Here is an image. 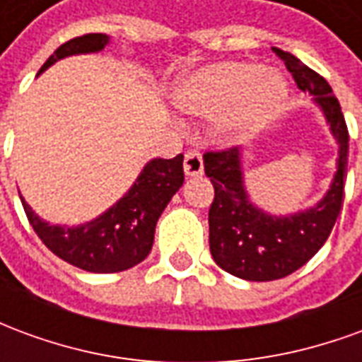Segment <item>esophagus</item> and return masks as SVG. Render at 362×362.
<instances>
[{
    "mask_svg": "<svg viewBox=\"0 0 362 362\" xmlns=\"http://www.w3.org/2000/svg\"><path fill=\"white\" fill-rule=\"evenodd\" d=\"M184 173L186 176H202L204 174V158L199 151H188L184 155Z\"/></svg>",
    "mask_w": 362,
    "mask_h": 362,
    "instance_id": "34e87169",
    "label": "esophagus"
}]
</instances>
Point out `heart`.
<instances>
[{
    "label": "heart",
    "instance_id": "b5f03b06",
    "mask_svg": "<svg viewBox=\"0 0 362 362\" xmlns=\"http://www.w3.org/2000/svg\"><path fill=\"white\" fill-rule=\"evenodd\" d=\"M173 98L188 114L219 116L221 132L228 137H244L275 116L287 85L277 71L254 62H219L182 77Z\"/></svg>",
    "mask_w": 362,
    "mask_h": 362
}]
</instances>
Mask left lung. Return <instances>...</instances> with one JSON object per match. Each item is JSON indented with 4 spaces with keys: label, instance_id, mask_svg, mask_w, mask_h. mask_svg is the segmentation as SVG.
Instances as JSON below:
<instances>
[{
    "label": "left lung",
    "instance_id": "8db88e82",
    "mask_svg": "<svg viewBox=\"0 0 362 362\" xmlns=\"http://www.w3.org/2000/svg\"><path fill=\"white\" fill-rule=\"evenodd\" d=\"M293 74L296 87L312 96L337 141V160L329 188L318 204L303 211L273 215L252 202L244 182V151L233 147L205 153V174L215 197L209 209V250L215 264L246 281H273L303 267L324 246L343 205L349 134L341 106L324 77L273 48Z\"/></svg>",
    "mask_w": 362,
    "mask_h": 362
}]
</instances>
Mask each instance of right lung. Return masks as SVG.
Listing matches in <instances>:
<instances>
[{
    "label": "right lung",
    "instance_id": "right-lung-1",
    "mask_svg": "<svg viewBox=\"0 0 362 362\" xmlns=\"http://www.w3.org/2000/svg\"><path fill=\"white\" fill-rule=\"evenodd\" d=\"M108 44V35L77 36L62 44L46 59L38 75L59 59L79 54H96ZM182 163L184 155L151 158L132 188L116 204L81 225H52L38 217L23 196L21 202L35 233L58 258L90 273L126 272L149 256L158 217L184 184Z\"/></svg>",
    "mask_w": 362,
    "mask_h": 362
}]
</instances>
